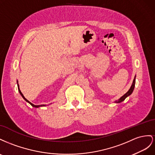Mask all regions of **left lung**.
Segmentation results:
<instances>
[{
    "mask_svg": "<svg viewBox=\"0 0 155 155\" xmlns=\"http://www.w3.org/2000/svg\"><path fill=\"white\" fill-rule=\"evenodd\" d=\"M135 83H136V76L134 77V80H133V82H132V86H131L130 88L129 89V90L128 91L125 95H123L121 97V98H119L118 100H117V101H115V103H121V102H122V101H124L128 96H129L130 95H131V94H132V93L133 92V90H134V87H135Z\"/></svg>",
    "mask_w": 155,
    "mask_h": 155,
    "instance_id": "8db88e82",
    "label": "left lung"
}]
</instances>
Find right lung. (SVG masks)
<instances>
[{"label":"right lung","mask_w":155,"mask_h":155,"mask_svg":"<svg viewBox=\"0 0 155 155\" xmlns=\"http://www.w3.org/2000/svg\"><path fill=\"white\" fill-rule=\"evenodd\" d=\"M17 86H18V90H19V94H21V95L23 97V98L26 101V102H28L30 104H31V106H32L33 107H35V108H39V107H44V106H46V105H45V104H41V105H35V104H32V103H31L30 101H28L27 99H26L25 97H24V95H23V94H22L21 93V90H20V89H19V84H18V81H17Z\"/></svg>","instance_id":"obj_1"}]
</instances>
